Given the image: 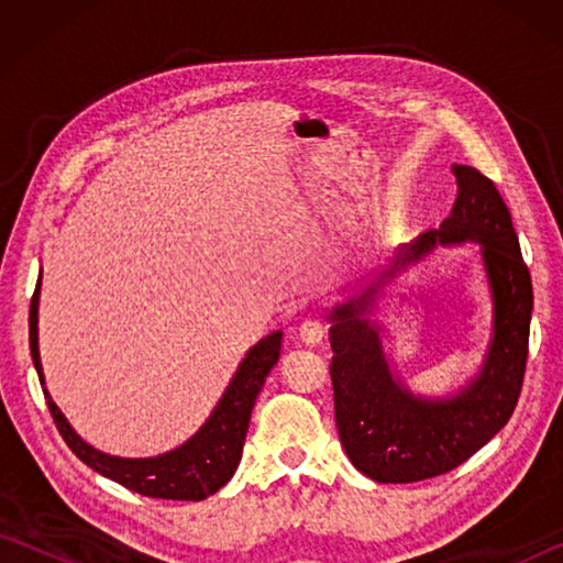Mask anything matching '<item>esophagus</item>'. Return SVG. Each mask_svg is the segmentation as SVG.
Wrapping results in <instances>:
<instances>
[{
  "instance_id": "34e87169",
  "label": "esophagus",
  "mask_w": 563,
  "mask_h": 563,
  "mask_svg": "<svg viewBox=\"0 0 563 563\" xmlns=\"http://www.w3.org/2000/svg\"><path fill=\"white\" fill-rule=\"evenodd\" d=\"M322 338H325V325H322L320 320L310 318V320H305L302 325H300V340L305 342V345L316 347V345H320Z\"/></svg>"
}]
</instances>
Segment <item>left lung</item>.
Here are the masks:
<instances>
[{
	"instance_id": "8db88e82",
	"label": "left lung",
	"mask_w": 563,
	"mask_h": 563,
	"mask_svg": "<svg viewBox=\"0 0 563 563\" xmlns=\"http://www.w3.org/2000/svg\"><path fill=\"white\" fill-rule=\"evenodd\" d=\"M456 201L446 221L399 247L379 283L330 312L335 422L350 462L383 484L422 482L452 472L479 452L519 402L529 355L531 275L511 213L497 186L472 166H454ZM479 242L493 292V340L481 375L452 398L412 396L384 355L379 328L366 316L376 288L437 243Z\"/></svg>"
}]
</instances>
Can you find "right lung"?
<instances>
[{
    "instance_id": "obj_1",
    "label": "right lung",
    "mask_w": 563,
    "mask_h": 563,
    "mask_svg": "<svg viewBox=\"0 0 563 563\" xmlns=\"http://www.w3.org/2000/svg\"><path fill=\"white\" fill-rule=\"evenodd\" d=\"M40 290H42V273L36 280V290L30 305V350L32 360L44 385V369L40 360ZM283 332H271L258 345L247 350L245 360L238 365L231 385L225 387L221 402L216 405L211 417L188 442L176 450L158 456H146V460H123V456H111L81 440L66 422L62 409L54 405L44 387L46 405L56 422V430L69 444V450L79 456L84 464H89L93 472H99L109 479L119 482L121 487L144 494L154 499H176V501H201L211 497L223 484L231 482L238 464H241L243 442L247 424H251V412L258 399L265 377L271 375L275 362L280 357Z\"/></svg>"
}]
</instances>
